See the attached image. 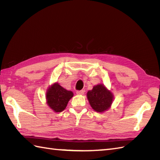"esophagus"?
Listing matches in <instances>:
<instances>
[{
	"label": "esophagus",
	"mask_w": 160,
	"mask_h": 160,
	"mask_svg": "<svg viewBox=\"0 0 160 160\" xmlns=\"http://www.w3.org/2000/svg\"><path fill=\"white\" fill-rule=\"evenodd\" d=\"M76 93L78 95H83L84 93V90H80V91H77Z\"/></svg>",
	"instance_id": "1"
}]
</instances>
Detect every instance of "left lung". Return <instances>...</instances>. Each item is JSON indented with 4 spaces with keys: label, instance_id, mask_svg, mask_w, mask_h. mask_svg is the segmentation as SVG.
<instances>
[{
    "label": "left lung",
    "instance_id": "obj_1",
    "mask_svg": "<svg viewBox=\"0 0 160 160\" xmlns=\"http://www.w3.org/2000/svg\"><path fill=\"white\" fill-rule=\"evenodd\" d=\"M87 97L91 108L98 113H103L109 109L114 99L113 93L103 84H98L92 90L88 91Z\"/></svg>",
    "mask_w": 160,
    "mask_h": 160
}]
</instances>
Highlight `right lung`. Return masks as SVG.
Segmentation results:
<instances>
[{
    "mask_svg": "<svg viewBox=\"0 0 160 160\" xmlns=\"http://www.w3.org/2000/svg\"><path fill=\"white\" fill-rule=\"evenodd\" d=\"M73 93L61 87L58 82L50 85L46 91V102L51 109L56 113L65 109Z\"/></svg>",
    "mask_w": 160,
    "mask_h": 160,
    "instance_id": "obj_1",
    "label": "right lung"
}]
</instances>
